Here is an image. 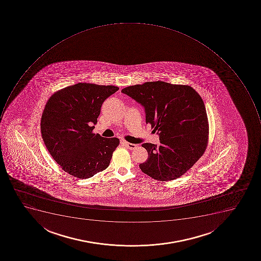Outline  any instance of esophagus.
Segmentation results:
<instances>
[{"mask_svg": "<svg viewBox=\"0 0 261 261\" xmlns=\"http://www.w3.org/2000/svg\"><path fill=\"white\" fill-rule=\"evenodd\" d=\"M121 144H124V145L125 146V147H127L129 149L133 150L135 149V148L137 147V145L135 144H130V143H128V142L124 141V140H122L121 141Z\"/></svg>", "mask_w": 261, "mask_h": 261, "instance_id": "34e87169", "label": "esophagus"}]
</instances>
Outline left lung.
<instances>
[{"mask_svg":"<svg viewBox=\"0 0 261 261\" xmlns=\"http://www.w3.org/2000/svg\"><path fill=\"white\" fill-rule=\"evenodd\" d=\"M121 92L144 108L146 123L159 136L160 145L144 143L148 158L140 164L146 175L159 181L179 178L203 155L208 143L207 114L191 86L148 82Z\"/></svg>","mask_w":261,"mask_h":261,"instance_id":"left-lung-1","label":"left lung"}]
</instances>
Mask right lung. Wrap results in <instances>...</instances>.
<instances>
[{
  "instance_id": "add662e5",
  "label": "right lung",
  "mask_w": 261,
  "mask_h": 261,
  "mask_svg": "<svg viewBox=\"0 0 261 261\" xmlns=\"http://www.w3.org/2000/svg\"><path fill=\"white\" fill-rule=\"evenodd\" d=\"M119 88L77 83L52 95L41 116L42 139L54 160L69 175L88 179L109 166L117 138L92 133L105 99Z\"/></svg>"
}]
</instances>
